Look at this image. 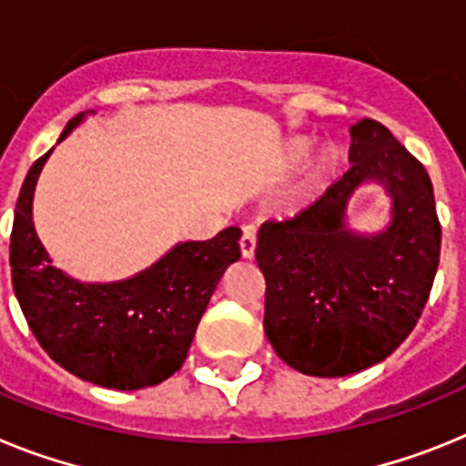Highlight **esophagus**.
I'll use <instances>...</instances> for the list:
<instances>
[{
  "label": "esophagus",
  "instance_id": "obj_1",
  "mask_svg": "<svg viewBox=\"0 0 466 466\" xmlns=\"http://www.w3.org/2000/svg\"><path fill=\"white\" fill-rule=\"evenodd\" d=\"M238 246H241V256H244L246 260H250V258L256 256V228H253V225H246Z\"/></svg>",
  "mask_w": 466,
  "mask_h": 466
}]
</instances>
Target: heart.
Segmentation results:
<instances>
[{"mask_svg":"<svg viewBox=\"0 0 466 466\" xmlns=\"http://www.w3.org/2000/svg\"><path fill=\"white\" fill-rule=\"evenodd\" d=\"M307 152H309V145L302 143V140H298V143L290 145L289 157H290V161H293V164H300V161L307 157ZM335 168H338V157H335L330 149L321 152V155L314 159V164H311V171H309V185H311V187H321V185L326 183L330 176H333Z\"/></svg>","mask_w":466,"mask_h":466,"instance_id":"b5f03b06","label":"heart"}]
</instances>
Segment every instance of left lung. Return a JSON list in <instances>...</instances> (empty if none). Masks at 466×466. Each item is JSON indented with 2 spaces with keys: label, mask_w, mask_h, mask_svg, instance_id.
I'll return each instance as SVG.
<instances>
[{
  "label": "left lung",
  "mask_w": 466,
  "mask_h": 466,
  "mask_svg": "<svg viewBox=\"0 0 466 466\" xmlns=\"http://www.w3.org/2000/svg\"><path fill=\"white\" fill-rule=\"evenodd\" d=\"M351 168L298 216L265 222L256 260L265 274V335L279 359L314 378H345L384 361L415 329L441 256L434 187L382 127H350ZM382 184L392 199L380 233L346 222L353 192Z\"/></svg>",
  "instance_id": "obj_1"
}]
</instances>
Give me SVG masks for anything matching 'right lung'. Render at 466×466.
<instances>
[{
	"mask_svg": "<svg viewBox=\"0 0 466 466\" xmlns=\"http://www.w3.org/2000/svg\"><path fill=\"white\" fill-rule=\"evenodd\" d=\"M86 115L67 121L58 143ZM39 157L20 187L11 232V281L39 345L65 370L107 390L155 387L180 370L197 326L222 274L241 258V229L208 241L176 244L155 265L128 279L88 283L51 265L32 220Z\"/></svg>",
	"mask_w": 466,
	"mask_h": 466,
	"instance_id": "obj_1",
	"label": "right lung"
}]
</instances>
